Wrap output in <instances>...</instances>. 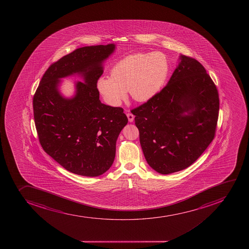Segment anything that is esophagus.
<instances>
[{"instance_id":"1","label":"esophagus","mask_w":249,"mask_h":249,"mask_svg":"<svg viewBox=\"0 0 249 249\" xmlns=\"http://www.w3.org/2000/svg\"><path fill=\"white\" fill-rule=\"evenodd\" d=\"M126 116H127V118H128V120L130 123H132L134 121V118H135V116L131 113H126Z\"/></svg>"}]
</instances>
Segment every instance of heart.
I'll use <instances>...</instances> for the list:
<instances>
[{
    "instance_id": "1",
    "label": "heart",
    "mask_w": 249,
    "mask_h": 249,
    "mask_svg": "<svg viewBox=\"0 0 249 249\" xmlns=\"http://www.w3.org/2000/svg\"><path fill=\"white\" fill-rule=\"evenodd\" d=\"M170 68L162 53H138L118 61L111 68L110 76L99 78L96 86L110 106H120L127 91L135 101L146 102L160 91Z\"/></svg>"
}]
</instances>
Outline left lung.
Returning <instances> with one entry per match:
<instances>
[{
    "mask_svg": "<svg viewBox=\"0 0 249 249\" xmlns=\"http://www.w3.org/2000/svg\"><path fill=\"white\" fill-rule=\"evenodd\" d=\"M217 87L193 57L180 56L167 85L131 113L148 165L168 175L194 163L214 139Z\"/></svg>",
    "mask_w": 249,
    "mask_h": 249,
    "instance_id": "obj_1",
    "label": "left lung"
}]
</instances>
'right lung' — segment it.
Segmentation results:
<instances>
[{"label": "right lung", "mask_w": 249, "mask_h": 249, "mask_svg": "<svg viewBox=\"0 0 249 249\" xmlns=\"http://www.w3.org/2000/svg\"><path fill=\"white\" fill-rule=\"evenodd\" d=\"M115 45L79 48L53 62L43 75L33 96L35 124L45 153L70 172L96 177L113 164L118 135L128 122L121 107L99 100L96 83L102 62ZM78 72L77 94L64 99L58 91L59 78Z\"/></svg>", "instance_id": "add662e5"}]
</instances>
